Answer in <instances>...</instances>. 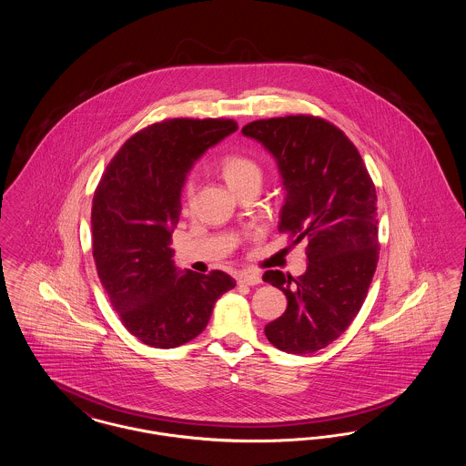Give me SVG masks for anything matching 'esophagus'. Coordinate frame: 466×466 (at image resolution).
Returning a JSON list of instances; mask_svg holds the SVG:
<instances>
[{
    "label": "esophagus",
    "mask_w": 466,
    "mask_h": 466,
    "mask_svg": "<svg viewBox=\"0 0 466 466\" xmlns=\"http://www.w3.org/2000/svg\"><path fill=\"white\" fill-rule=\"evenodd\" d=\"M238 279H239V283H243V285H249V287H255V285H260V283H262V279H260V276H258V274H248V272L239 274V276H238Z\"/></svg>",
    "instance_id": "34e87169"
}]
</instances>
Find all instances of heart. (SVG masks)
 Wrapping results in <instances>:
<instances>
[{"mask_svg":"<svg viewBox=\"0 0 466 466\" xmlns=\"http://www.w3.org/2000/svg\"><path fill=\"white\" fill-rule=\"evenodd\" d=\"M218 167H220L223 179L228 183V187L232 190H238L248 181L260 177V169H258L257 162L241 152L223 154L218 158ZM192 198H194V185H192V181H187L183 185V200H185L187 208L192 204Z\"/></svg>","mask_w":466,"mask_h":466,"instance_id":"b5f03b06","label":"heart"}]
</instances>
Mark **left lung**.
Returning <instances> with one entry per match:
<instances>
[{
	"mask_svg": "<svg viewBox=\"0 0 466 466\" xmlns=\"http://www.w3.org/2000/svg\"><path fill=\"white\" fill-rule=\"evenodd\" d=\"M278 160L287 190L279 232L308 241V268L264 281L289 308L266 327L272 346L306 355L332 344L361 309L379 260L376 185L353 141L314 115L262 118L243 127Z\"/></svg>",
	"mask_w": 466,
	"mask_h": 466,
	"instance_id": "obj_1",
	"label": "left lung"
}]
</instances>
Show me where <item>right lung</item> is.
<instances>
[{
  "mask_svg": "<svg viewBox=\"0 0 466 466\" xmlns=\"http://www.w3.org/2000/svg\"><path fill=\"white\" fill-rule=\"evenodd\" d=\"M238 131L232 118H166L133 134L92 199V257L122 325L152 348H177L208 325L236 281L223 270L177 272L171 232L192 164Z\"/></svg>",
  "mask_w": 466,
  "mask_h": 466,
  "instance_id": "1",
  "label": "right lung"
}]
</instances>
